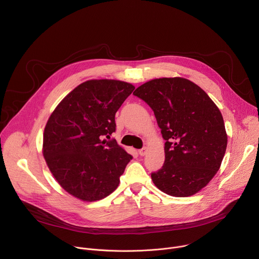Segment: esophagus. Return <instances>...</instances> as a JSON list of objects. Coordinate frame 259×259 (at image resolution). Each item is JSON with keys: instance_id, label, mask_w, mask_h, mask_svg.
<instances>
[{"instance_id": "obj_1", "label": "esophagus", "mask_w": 259, "mask_h": 259, "mask_svg": "<svg viewBox=\"0 0 259 259\" xmlns=\"http://www.w3.org/2000/svg\"><path fill=\"white\" fill-rule=\"evenodd\" d=\"M146 153H147V149H146V147H143V149H141V150L138 151V154H139L140 156H142V157L145 156Z\"/></svg>"}]
</instances>
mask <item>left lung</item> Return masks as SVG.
I'll list each match as a JSON object with an SVG mask.
<instances>
[{"instance_id": "8db88e82", "label": "left lung", "mask_w": 259, "mask_h": 259, "mask_svg": "<svg viewBox=\"0 0 259 259\" xmlns=\"http://www.w3.org/2000/svg\"><path fill=\"white\" fill-rule=\"evenodd\" d=\"M133 94L154 110L165 142L163 167L152 173L155 186L172 197H190L220 168L228 145L223 115L208 94L184 78H160Z\"/></svg>"}]
</instances>
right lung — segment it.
Here are the masks:
<instances>
[{"label": "right lung", "mask_w": 259, "mask_h": 259, "mask_svg": "<svg viewBox=\"0 0 259 259\" xmlns=\"http://www.w3.org/2000/svg\"><path fill=\"white\" fill-rule=\"evenodd\" d=\"M135 87L119 80H89L55 107L43 135V156L59 186L94 202L112 194L132 159L115 139V115Z\"/></svg>", "instance_id": "obj_1"}]
</instances>
